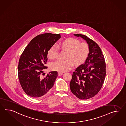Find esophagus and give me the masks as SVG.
<instances>
[{"label": "esophagus", "instance_id": "34e87169", "mask_svg": "<svg viewBox=\"0 0 126 126\" xmlns=\"http://www.w3.org/2000/svg\"><path fill=\"white\" fill-rule=\"evenodd\" d=\"M63 74V73H62V72H58V76H61Z\"/></svg>", "mask_w": 126, "mask_h": 126}]
</instances>
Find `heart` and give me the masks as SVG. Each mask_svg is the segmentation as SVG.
<instances>
[{"label": "heart", "instance_id": "heart-1", "mask_svg": "<svg viewBox=\"0 0 126 126\" xmlns=\"http://www.w3.org/2000/svg\"><path fill=\"white\" fill-rule=\"evenodd\" d=\"M79 40L74 38H68L61 43L62 49L68 51L67 59L68 60H58L51 64L52 70L60 72H65L71 69L75 63L79 66L83 64L86 60L90 52L89 46L85 42H81ZM59 48L54 45L49 49L48 52L49 58L54 60L58 58Z\"/></svg>", "mask_w": 126, "mask_h": 126}]
</instances>
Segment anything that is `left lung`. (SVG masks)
I'll return each mask as SVG.
<instances>
[{
  "mask_svg": "<svg viewBox=\"0 0 126 126\" xmlns=\"http://www.w3.org/2000/svg\"><path fill=\"white\" fill-rule=\"evenodd\" d=\"M86 41L90 52L85 63L73 72L70 83L72 93L80 100H87L97 94L102 86L106 76L104 55L97 43L87 36L74 34Z\"/></svg>",
  "mask_w": 126,
  "mask_h": 126,
  "instance_id": "1",
  "label": "left lung"
}]
</instances>
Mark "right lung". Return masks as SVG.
Returning <instances> with one entry per match:
<instances>
[{
  "label": "right lung",
  "mask_w": 126,
  "mask_h": 126,
  "mask_svg": "<svg viewBox=\"0 0 126 126\" xmlns=\"http://www.w3.org/2000/svg\"><path fill=\"white\" fill-rule=\"evenodd\" d=\"M61 36L45 33L31 41L19 58L18 77L23 90L28 95L38 98L48 93L58 76L57 71H52L44 77L41 74L46 67L49 49Z\"/></svg>",
  "instance_id": "right-lung-1"
}]
</instances>
